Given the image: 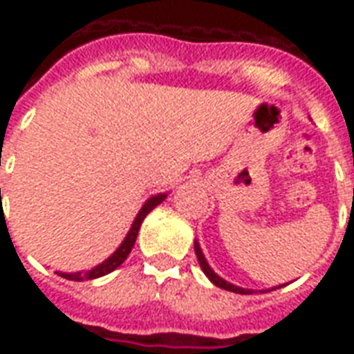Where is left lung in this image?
<instances>
[{
  "label": "left lung",
  "mask_w": 354,
  "mask_h": 354,
  "mask_svg": "<svg viewBox=\"0 0 354 354\" xmlns=\"http://www.w3.org/2000/svg\"><path fill=\"white\" fill-rule=\"evenodd\" d=\"M195 254H197V260H199V266L201 269H203V273L207 274L208 281L212 282V284H216L218 288H223V290H230V292H235V294H252V292H256V290H250V288H241V286H235V284H231V282H227L225 279H222L220 274L214 273L212 271V267L208 266L207 258H205V254H203V250H201V245L195 241ZM284 284H279V286H273V288H267V290H260V292H271V290H277V288H282Z\"/></svg>",
  "instance_id": "1"
}]
</instances>
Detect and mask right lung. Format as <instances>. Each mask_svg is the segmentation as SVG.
I'll return each mask as SVG.
<instances>
[{"instance_id": "1", "label": "right lung", "mask_w": 354, "mask_h": 354, "mask_svg": "<svg viewBox=\"0 0 354 354\" xmlns=\"http://www.w3.org/2000/svg\"><path fill=\"white\" fill-rule=\"evenodd\" d=\"M167 195H169V193H157V195H151V197L142 205V208L138 210V214L134 218V222H132L131 230L127 233V237L123 239V243L117 246V250L109 256L108 260H104L102 263H98V266H94L93 269H88V271H77V273H60V271H57V273L60 274V277L68 279V281H91V279H98V277H104V274L115 271L117 267L127 260V256L131 254L132 246H134L136 237H138L140 225L144 222V218H146L157 205H161L162 201L167 199Z\"/></svg>"}]
</instances>
